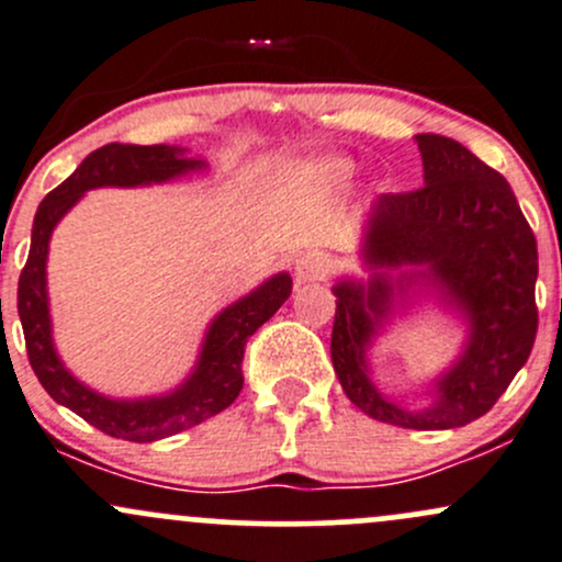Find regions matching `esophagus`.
Here are the masks:
<instances>
[{"label": "esophagus", "instance_id": "obj_1", "mask_svg": "<svg viewBox=\"0 0 562 562\" xmlns=\"http://www.w3.org/2000/svg\"><path fill=\"white\" fill-rule=\"evenodd\" d=\"M329 268H333V262L319 251L303 254V257L294 259V276H297V281H324Z\"/></svg>", "mask_w": 562, "mask_h": 562}]
</instances>
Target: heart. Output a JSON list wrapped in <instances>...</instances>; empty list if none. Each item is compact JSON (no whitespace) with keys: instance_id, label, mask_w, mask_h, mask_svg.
<instances>
[{"instance_id":"b5f03b06","label":"heart","mask_w":562,"mask_h":562,"mask_svg":"<svg viewBox=\"0 0 562 562\" xmlns=\"http://www.w3.org/2000/svg\"><path fill=\"white\" fill-rule=\"evenodd\" d=\"M322 170H324V176L340 178V176H346V172H349V165H346V161H327Z\"/></svg>"}]
</instances>
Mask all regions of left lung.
<instances>
[{
    "instance_id": "left-lung-1",
    "label": "left lung",
    "mask_w": 562,
    "mask_h": 562,
    "mask_svg": "<svg viewBox=\"0 0 562 562\" xmlns=\"http://www.w3.org/2000/svg\"><path fill=\"white\" fill-rule=\"evenodd\" d=\"M425 187L381 194L366 235L370 268H425L408 276L436 281L471 319L460 362L438 381V401L406 411L379 395L366 373V346L390 311V281L375 273L333 289L335 373L346 397L373 419L408 430H449L479 419L528 362L539 329V251L528 218L501 172L441 135L416 137Z\"/></svg>"
}]
</instances>
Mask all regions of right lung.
<instances>
[{
    "instance_id": "add662e5",
    "label": "right lung",
    "mask_w": 562,
    "mask_h": 562,
    "mask_svg": "<svg viewBox=\"0 0 562 562\" xmlns=\"http://www.w3.org/2000/svg\"><path fill=\"white\" fill-rule=\"evenodd\" d=\"M202 167L200 159H187V148L178 146H121L108 143L80 161L78 170L61 187L45 194L32 227L26 265L19 279V316L26 338L29 366L50 397L105 436L135 443H151L200 425L207 416L233 406L243 390V355L246 344L292 294V279L279 273L265 281L257 292L229 305L207 329L196 370L172 395L151 401H108L67 373L54 351L45 294V257L56 222L97 187H140L159 183ZM2 303V300H0Z\"/></svg>"
}]
</instances>
